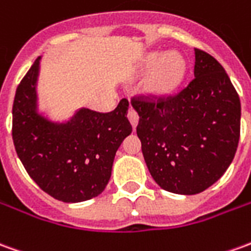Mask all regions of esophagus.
<instances>
[{
	"label": "esophagus",
	"instance_id": "34e87169",
	"mask_svg": "<svg viewBox=\"0 0 251 251\" xmlns=\"http://www.w3.org/2000/svg\"><path fill=\"white\" fill-rule=\"evenodd\" d=\"M127 118H129V121H130V124L133 127H136L138 124V114L137 111L134 110L133 107L129 108V111H127Z\"/></svg>",
	"mask_w": 251,
	"mask_h": 251
}]
</instances>
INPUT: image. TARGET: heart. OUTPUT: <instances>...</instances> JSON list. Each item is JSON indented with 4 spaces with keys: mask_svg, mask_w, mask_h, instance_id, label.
<instances>
[{
    "mask_svg": "<svg viewBox=\"0 0 251 251\" xmlns=\"http://www.w3.org/2000/svg\"><path fill=\"white\" fill-rule=\"evenodd\" d=\"M155 71L147 83V91L152 96H166L171 94L182 81L186 72V62L176 52L167 55L152 54L145 65V72Z\"/></svg>",
    "mask_w": 251,
    "mask_h": 251,
    "instance_id": "heart-1",
    "label": "heart"
}]
</instances>
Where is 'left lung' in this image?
Instances as JSON below:
<instances>
[{
  "mask_svg": "<svg viewBox=\"0 0 251 251\" xmlns=\"http://www.w3.org/2000/svg\"><path fill=\"white\" fill-rule=\"evenodd\" d=\"M194 78L178 95L133 98L144 159L159 186L197 194L222 178L235 156L241 100L224 68L194 49Z\"/></svg>",
  "mask_w": 251,
  "mask_h": 251,
  "instance_id": "1",
  "label": "left lung"
}]
</instances>
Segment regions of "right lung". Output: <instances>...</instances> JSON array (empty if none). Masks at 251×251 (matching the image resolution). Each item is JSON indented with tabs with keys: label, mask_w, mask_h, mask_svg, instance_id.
Instances as JSON below:
<instances>
[{
	"label": "right lung",
	"mask_w": 251,
	"mask_h": 251,
	"mask_svg": "<svg viewBox=\"0 0 251 251\" xmlns=\"http://www.w3.org/2000/svg\"><path fill=\"white\" fill-rule=\"evenodd\" d=\"M40 57L16 89L12 136L28 175L51 197L81 202L99 196L110 180L115 152L131 133L129 101L111 113L80 108L69 121L54 122L38 110Z\"/></svg>",
	"instance_id": "obj_1"
}]
</instances>
